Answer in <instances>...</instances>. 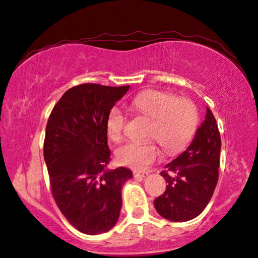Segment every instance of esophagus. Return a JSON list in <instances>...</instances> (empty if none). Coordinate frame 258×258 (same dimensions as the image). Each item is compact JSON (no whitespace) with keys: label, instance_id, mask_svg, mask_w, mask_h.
<instances>
[{"label":"esophagus","instance_id":"esophagus-1","mask_svg":"<svg viewBox=\"0 0 258 258\" xmlns=\"http://www.w3.org/2000/svg\"><path fill=\"white\" fill-rule=\"evenodd\" d=\"M133 175L135 178H144L149 175V172H139V171H134Z\"/></svg>","mask_w":258,"mask_h":258}]
</instances>
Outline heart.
<instances>
[{
	"label": "heart",
	"instance_id": "heart-1",
	"mask_svg": "<svg viewBox=\"0 0 258 258\" xmlns=\"http://www.w3.org/2000/svg\"><path fill=\"white\" fill-rule=\"evenodd\" d=\"M132 106L141 114L154 119L150 138L158 141L164 150L174 153L188 143L199 124V111L193 101L164 91H145L136 95ZM126 117L123 111L114 107L106 122L108 138L114 142L122 140ZM160 150L155 143L128 142L116 152L117 160L125 166L139 171L146 169L154 163Z\"/></svg>",
	"mask_w": 258,
	"mask_h": 258
}]
</instances>
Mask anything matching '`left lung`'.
I'll list each match as a JSON object with an SVG mask.
<instances>
[{
  "instance_id": "obj_1",
  "label": "left lung",
  "mask_w": 258,
  "mask_h": 258,
  "mask_svg": "<svg viewBox=\"0 0 258 258\" xmlns=\"http://www.w3.org/2000/svg\"><path fill=\"white\" fill-rule=\"evenodd\" d=\"M221 135L216 119L206 108L204 122L190 145L161 172L166 190L154 201L157 213L172 222L193 220L211 201L218 180Z\"/></svg>"
}]
</instances>
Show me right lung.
Returning a JSON list of instances; mask_svg holds the SVG:
<instances>
[{
	"instance_id": "add662e5",
	"label": "right lung",
	"mask_w": 258,
	"mask_h": 258,
	"mask_svg": "<svg viewBox=\"0 0 258 258\" xmlns=\"http://www.w3.org/2000/svg\"><path fill=\"white\" fill-rule=\"evenodd\" d=\"M128 89L74 86L59 98L47 120L44 160L52 195L71 225L84 234L105 233L116 224L122 187L133 177L128 168H106L111 160L107 117Z\"/></svg>"
}]
</instances>
